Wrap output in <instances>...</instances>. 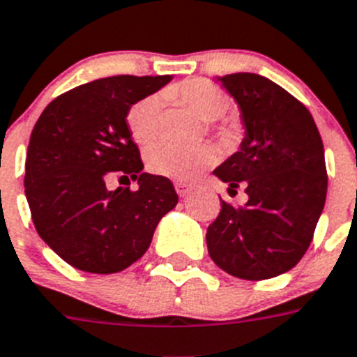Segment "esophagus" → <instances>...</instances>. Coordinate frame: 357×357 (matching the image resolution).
I'll use <instances>...</instances> for the list:
<instances>
[{
  "label": "esophagus",
  "mask_w": 357,
  "mask_h": 357,
  "mask_svg": "<svg viewBox=\"0 0 357 357\" xmlns=\"http://www.w3.org/2000/svg\"><path fill=\"white\" fill-rule=\"evenodd\" d=\"M174 187H176V192H178L181 197L188 196V194L192 192V187L187 183H183V181H176V183H174Z\"/></svg>",
  "instance_id": "esophagus-1"
}]
</instances>
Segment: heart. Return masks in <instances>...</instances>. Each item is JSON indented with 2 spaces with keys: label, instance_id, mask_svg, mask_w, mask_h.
<instances>
[{
  "label": "heart",
  "instance_id": "heart-1",
  "mask_svg": "<svg viewBox=\"0 0 357 357\" xmlns=\"http://www.w3.org/2000/svg\"><path fill=\"white\" fill-rule=\"evenodd\" d=\"M167 94L172 100L187 107L192 114L203 121H215L223 118L230 107L227 92L206 79H188L181 85L172 86ZM127 128L130 137L137 145H149L155 139L161 121V100L160 96H146L134 103L127 112ZM223 143L234 139V132L221 128L218 132ZM214 161V152L211 146L197 145L190 149L158 143L146 152V169L155 176L176 179V181H190L197 178L206 167Z\"/></svg>",
  "mask_w": 357,
  "mask_h": 357
}]
</instances>
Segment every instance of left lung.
<instances>
[{
	"label": "left lung",
	"mask_w": 357,
	"mask_h": 357,
	"mask_svg": "<svg viewBox=\"0 0 357 357\" xmlns=\"http://www.w3.org/2000/svg\"><path fill=\"white\" fill-rule=\"evenodd\" d=\"M238 101L241 149L214 174L247 194L245 205L221 199L206 229L212 261L239 280L261 281L299 263L314 238L326 197L323 142L312 114L294 96L250 72L220 77Z\"/></svg>",
	"instance_id": "obj_1"
}]
</instances>
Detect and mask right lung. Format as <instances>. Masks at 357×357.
Listing matches in <instances>:
<instances>
[{
	"label": "right lung",
	"mask_w": 357,
	"mask_h": 357,
	"mask_svg": "<svg viewBox=\"0 0 357 357\" xmlns=\"http://www.w3.org/2000/svg\"><path fill=\"white\" fill-rule=\"evenodd\" d=\"M170 76H112L79 85L47 105L32 128L25 196L40 238L77 271L114 274L137 261L178 203L169 178L143 172L127 128L134 103ZM112 175L140 188L106 187Z\"/></svg>",
	"instance_id": "add662e5"
}]
</instances>
